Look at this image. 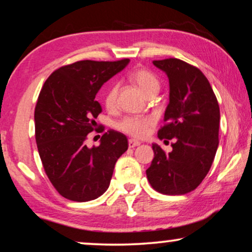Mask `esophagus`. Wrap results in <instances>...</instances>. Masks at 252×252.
Listing matches in <instances>:
<instances>
[{"label":"esophagus","mask_w":252,"mask_h":252,"mask_svg":"<svg viewBox=\"0 0 252 252\" xmlns=\"http://www.w3.org/2000/svg\"><path fill=\"white\" fill-rule=\"evenodd\" d=\"M138 146H140L139 141H136V140H134V139L128 140V147H129V148H135V147H138Z\"/></svg>","instance_id":"34e87169"}]
</instances>
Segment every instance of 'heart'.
I'll use <instances>...</instances> for the list:
<instances>
[{
	"instance_id": "obj_1",
	"label": "heart",
	"mask_w": 252,
	"mask_h": 252,
	"mask_svg": "<svg viewBox=\"0 0 252 252\" xmlns=\"http://www.w3.org/2000/svg\"><path fill=\"white\" fill-rule=\"evenodd\" d=\"M130 81L142 91L146 97H154L159 90V81L156 75L146 68H138L129 75ZM119 84L110 83L104 93V104L109 110L117 107ZM155 119L150 116H126L117 123V128L133 138H143L154 126Z\"/></svg>"
}]
</instances>
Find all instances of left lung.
Returning <instances> with one entry per match:
<instances>
[{
  "label": "left lung",
  "mask_w": 252,
  "mask_h": 252,
  "mask_svg": "<svg viewBox=\"0 0 252 252\" xmlns=\"http://www.w3.org/2000/svg\"><path fill=\"white\" fill-rule=\"evenodd\" d=\"M153 63L169 77L170 102L159 140H171L165 153L154 143V158L146 170L155 191L185 194L197 189L210 171L219 146L220 109L210 82L199 68L176 58Z\"/></svg>",
  "instance_id": "1"
}]
</instances>
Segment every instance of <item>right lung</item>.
Returning <instances> with one entry per match:
<instances>
[{"mask_svg":"<svg viewBox=\"0 0 252 252\" xmlns=\"http://www.w3.org/2000/svg\"><path fill=\"white\" fill-rule=\"evenodd\" d=\"M128 62H74L54 70L41 88L34 109L35 142L48 179L66 199L83 202L100 197L117 159L128 148L126 136L113 129L103 134L99 146H87L102 112L94 97Z\"/></svg>","mask_w":252,"mask_h":252,"instance_id":"1","label":"right lung"}]
</instances>
